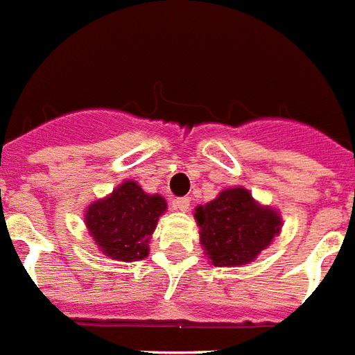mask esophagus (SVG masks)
<instances>
[{"instance_id":"obj_1","label":"esophagus","mask_w":355,"mask_h":355,"mask_svg":"<svg viewBox=\"0 0 355 355\" xmlns=\"http://www.w3.org/2000/svg\"><path fill=\"white\" fill-rule=\"evenodd\" d=\"M172 207H174L175 211L187 212L189 211V207H191V200H189V198H178V200L172 201Z\"/></svg>"}]
</instances>
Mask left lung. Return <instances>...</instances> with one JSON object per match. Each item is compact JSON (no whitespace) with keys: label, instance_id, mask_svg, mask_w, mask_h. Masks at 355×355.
<instances>
[{"label":"left lung","instance_id":"8db88e82","mask_svg":"<svg viewBox=\"0 0 355 355\" xmlns=\"http://www.w3.org/2000/svg\"><path fill=\"white\" fill-rule=\"evenodd\" d=\"M200 243L218 268H240L257 260L282 229L277 209L262 205L243 187L223 189L205 205L194 209Z\"/></svg>","mask_w":355,"mask_h":355}]
</instances>
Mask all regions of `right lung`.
Instances as JSON below:
<instances>
[{
  "label": "right lung",
  "instance_id": "obj_1",
  "mask_svg": "<svg viewBox=\"0 0 355 355\" xmlns=\"http://www.w3.org/2000/svg\"><path fill=\"white\" fill-rule=\"evenodd\" d=\"M164 212L163 196L148 194L137 181L126 180L106 198L86 207L84 223L106 257L119 262H137L148 257L150 238Z\"/></svg>",
  "mask_w": 355,
  "mask_h": 355
}]
</instances>
